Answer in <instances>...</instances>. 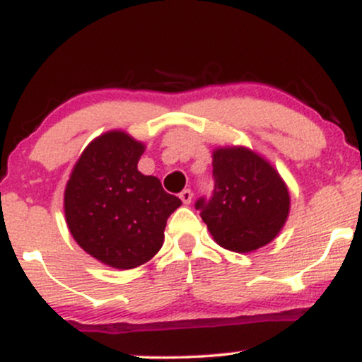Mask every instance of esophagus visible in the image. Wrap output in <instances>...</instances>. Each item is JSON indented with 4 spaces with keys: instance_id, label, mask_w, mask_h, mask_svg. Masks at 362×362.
<instances>
[{
    "instance_id": "esophagus-1",
    "label": "esophagus",
    "mask_w": 362,
    "mask_h": 362,
    "mask_svg": "<svg viewBox=\"0 0 362 362\" xmlns=\"http://www.w3.org/2000/svg\"><path fill=\"white\" fill-rule=\"evenodd\" d=\"M192 190L190 189H184L180 192V195H178V197L182 199V202H184V204H190V201H192Z\"/></svg>"
}]
</instances>
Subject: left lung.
Returning <instances> with one entry per match:
<instances>
[{"instance_id": "left-lung-1", "label": "left lung", "mask_w": 362, "mask_h": 362, "mask_svg": "<svg viewBox=\"0 0 362 362\" xmlns=\"http://www.w3.org/2000/svg\"><path fill=\"white\" fill-rule=\"evenodd\" d=\"M213 178V194L195 209L214 242L238 253L271 243L289 214V190L276 168L248 148H218Z\"/></svg>"}]
</instances>
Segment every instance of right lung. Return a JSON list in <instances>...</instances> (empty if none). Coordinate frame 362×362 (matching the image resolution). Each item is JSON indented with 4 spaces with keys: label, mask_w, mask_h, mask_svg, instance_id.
<instances>
[{
    "label": "right lung",
    "mask_w": 362,
    "mask_h": 362,
    "mask_svg": "<svg viewBox=\"0 0 362 362\" xmlns=\"http://www.w3.org/2000/svg\"><path fill=\"white\" fill-rule=\"evenodd\" d=\"M144 144L122 131L93 139L64 190V214L76 243L114 269H134L156 255L168 216L182 204L156 177L143 175Z\"/></svg>",
    "instance_id": "1"
}]
</instances>
